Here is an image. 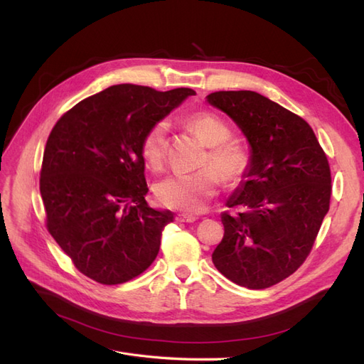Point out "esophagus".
<instances>
[{
  "label": "esophagus",
  "mask_w": 364,
  "mask_h": 364,
  "mask_svg": "<svg viewBox=\"0 0 364 364\" xmlns=\"http://www.w3.org/2000/svg\"><path fill=\"white\" fill-rule=\"evenodd\" d=\"M176 220H178V222H182V223H194L197 217L188 215V214H179L178 217H176Z\"/></svg>",
  "instance_id": "obj_1"
}]
</instances>
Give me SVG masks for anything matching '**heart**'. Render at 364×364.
Returning a JSON list of instances; mask_svg holds the SVG:
<instances>
[{"instance_id":"obj_1","label":"heart","mask_w":364,"mask_h":364,"mask_svg":"<svg viewBox=\"0 0 364 364\" xmlns=\"http://www.w3.org/2000/svg\"><path fill=\"white\" fill-rule=\"evenodd\" d=\"M186 124L209 147L202 165H211L190 174L167 176L155 183L156 200L182 213H200L220 188L217 169L226 183H237L246 174L249 159L237 146L226 144L230 130L225 121L211 112H196L186 118ZM167 121H156L142 136L141 153L151 168H161L167 151ZM216 169L214 171L213 168Z\"/></svg>"}]
</instances>
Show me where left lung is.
Returning a JSON list of instances; mask_svg holds the SVG:
<instances>
[{"label":"left lung","instance_id":"obj_1","mask_svg":"<svg viewBox=\"0 0 364 364\" xmlns=\"http://www.w3.org/2000/svg\"><path fill=\"white\" fill-rule=\"evenodd\" d=\"M206 102L243 132L249 167L223 213L213 262L228 279L261 290L289 278L310 253L329 209L331 171L305 119L253 91H218Z\"/></svg>","mask_w":364,"mask_h":364}]
</instances>
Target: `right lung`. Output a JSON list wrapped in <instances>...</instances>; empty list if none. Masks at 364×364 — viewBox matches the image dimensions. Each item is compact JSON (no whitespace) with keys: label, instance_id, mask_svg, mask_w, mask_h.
I'll use <instances>...</instances> for the list:
<instances>
[{"label":"right lung","instance_id":"add662e5","mask_svg":"<svg viewBox=\"0 0 364 364\" xmlns=\"http://www.w3.org/2000/svg\"><path fill=\"white\" fill-rule=\"evenodd\" d=\"M194 94L115 85L77 103L53 127L39 182L47 228L85 277L123 284L155 261L174 217L146 202L141 141Z\"/></svg>","mask_w":364,"mask_h":364}]
</instances>
